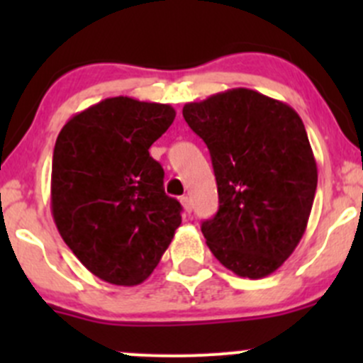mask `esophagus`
Segmentation results:
<instances>
[{"mask_svg":"<svg viewBox=\"0 0 363 363\" xmlns=\"http://www.w3.org/2000/svg\"><path fill=\"white\" fill-rule=\"evenodd\" d=\"M181 203H182V207H184L186 212H191L193 207H191V200H189V196H182Z\"/></svg>","mask_w":363,"mask_h":363,"instance_id":"obj_1","label":"esophagus"}]
</instances>
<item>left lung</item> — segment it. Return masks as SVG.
I'll return each mask as SVG.
<instances>
[{
    "label": "left lung",
    "instance_id": "1",
    "mask_svg": "<svg viewBox=\"0 0 363 363\" xmlns=\"http://www.w3.org/2000/svg\"><path fill=\"white\" fill-rule=\"evenodd\" d=\"M186 123L207 144L219 208L202 223L208 250L233 274L276 272L307 228L318 168L290 105L235 87L186 104Z\"/></svg>",
    "mask_w": 363,
    "mask_h": 363
}]
</instances>
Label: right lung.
<instances>
[{"instance_id": "obj_1", "label": "right lung", "mask_w": 363, "mask_h": 363, "mask_svg": "<svg viewBox=\"0 0 363 363\" xmlns=\"http://www.w3.org/2000/svg\"><path fill=\"white\" fill-rule=\"evenodd\" d=\"M170 105L116 96L75 113L52 156L50 211L84 267L117 286L144 283L181 226L149 147L170 128Z\"/></svg>"}]
</instances>
